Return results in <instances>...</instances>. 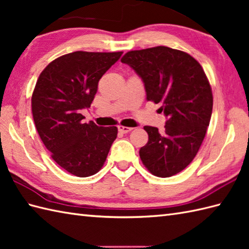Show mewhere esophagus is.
<instances>
[{"mask_svg":"<svg viewBox=\"0 0 249 249\" xmlns=\"http://www.w3.org/2000/svg\"><path fill=\"white\" fill-rule=\"evenodd\" d=\"M118 129H119L120 133H122V134L129 133V131L133 130V128H131V127H126V126H122V125L118 126Z\"/></svg>","mask_w":249,"mask_h":249,"instance_id":"34e87169","label":"esophagus"}]
</instances>
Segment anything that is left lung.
<instances>
[{
  "label": "left lung",
  "mask_w": 249,
  "mask_h": 249,
  "mask_svg": "<svg viewBox=\"0 0 249 249\" xmlns=\"http://www.w3.org/2000/svg\"><path fill=\"white\" fill-rule=\"evenodd\" d=\"M144 83L146 99L160 103L165 129L144 126L149 141L139 155L160 178L184 170L200 149L209 127L213 95L203 68L192 55L165 46L129 51L121 59Z\"/></svg>",
  "instance_id": "left-lung-1"
}]
</instances>
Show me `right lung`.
Instances as JSON below:
<instances>
[{
    "label": "right lung",
    "instance_id": "1",
    "mask_svg": "<svg viewBox=\"0 0 249 249\" xmlns=\"http://www.w3.org/2000/svg\"><path fill=\"white\" fill-rule=\"evenodd\" d=\"M123 52L76 51L57 57L41 71L32 95V113L41 141L57 165L73 176L97 173L118 128L83 123L98 81Z\"/></svg>",
    "mask_w": 249,
    "mask_h": 249
}]
</instances>
